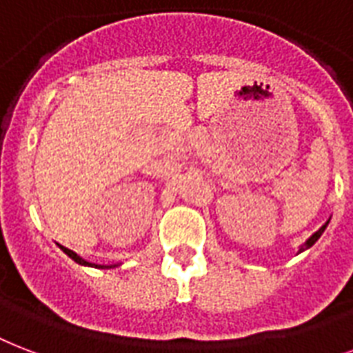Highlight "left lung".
I'll return each instance as SVG.
<instances>
[{
	"label": "left lung",
	"instance_id": "left-lung-1",
	"mask_svg": "<svg viewBox=\"0 0 353 353\" xmlns=\"http://www.w3.org/2000/svg\"><path fill=\"white\" fill-rule=\"evenodd\" d=\"M326 225H327V222H326V224H324V225H322V228H320V230H319V231H316V233H314V235H313V236H311V239H309V241H307V242H305V244H303L302 248H300V252H303V250H307V248H311V246H313L314 242L319 241V239H320V235H322V233H324V230H326Z\"/></svg>",
	"mask_w": 353,
	"mask_h": 353
}]
</instances>
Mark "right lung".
Instances as JSON below:
<instances>
[{
  "label": "right lung",
  "mask_w": 353,
  "mask_h": 353,
  "mask_svg": "<svg viewBox=\"0 0 353 353\" xmlns=\"http://www.w3.org/2000/svg\"><path fill=\"white\" fill-rule=\"evenodd\" d=\"M61 248H63L64 254L68 255V257H72V259H74L75 263H79V265H90V263H87V261H83V259H81L79 255L74 254V252H72V250L64 248V246H61ZM90 266H98V265H90ZM98 268H112V266H98Z\"/></svg>",
  "instance_id": "right-lung-1"
}]
</instances>
